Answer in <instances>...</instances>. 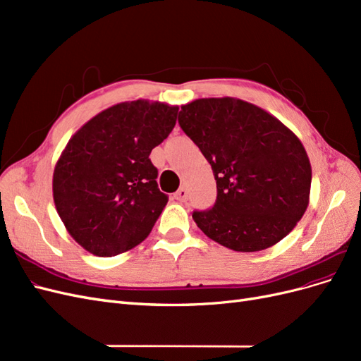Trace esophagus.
Masks as SVG:
<instances>
[{"label": "esophagus", "mask_w": 361, "mask_h": 361, "mask_svg": "<svg viewBox=\"0 0 361 361\" xmlns=\"http://www.w3.org/2000/svg\"><path fill=\"white\" fill-rule=\"evenodd\" d=\"M174 199H176L178 202H185L188 199V191L187 188H180L176 194H174Z\"/></svg>", "instance_id": "esophagus-1"}]
</instances>
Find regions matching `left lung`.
Segmentation results:
<instances>
[{
	"mask_svg": "<svg viewBox=\"0 0 361 361\" xmlns=\"http://www.w3.org/2000/svg\"><path fill=\"white\" fill-rule=\"evenodd\" d=\"M179 125L211 164L212 209L192 220L233 251H260L292 232L309 206L312 167L300 138L277 117L236 97L180 106Z\"/></svg>",
	"mask_w": 361,
	"mask_h": 361,
	"instance_id": "left-lung-1",
	"label": "left lung"
}]
</instances>
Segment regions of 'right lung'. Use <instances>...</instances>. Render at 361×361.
<instances>
[{
	"label": "right lung",
	"mask_w": 361,
	"mask_h": 361,
	"mask_svg": "<svg viewBox=\"0 0 361 361\" xmlns=\"http://www.w3.org/2000/svg\"><path fill=\"white\" fill-rule=\"evenodd\" d=\"M178 111L146 99L116 104L84 123L61 152L54 203L89 253L117 256L149 236L169 202L149 155L173 130Z\"/></svg>",
	"instance_id": "obj_1"
}]
</instances>
